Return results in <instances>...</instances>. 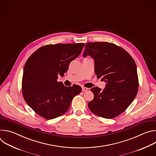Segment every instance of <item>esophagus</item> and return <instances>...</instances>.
<instances>
[{"label": "esophagus", "instance_id": "esophagus-1", "mask_svg": "<svg viewBox=\"0 0 156 156\" xmlns=\"http://www.w3.org/2000/svg\"><path fill=\"white\" fill-rule=\"evenodd\" d=\"M82 91H88V88L85 87H82Z\"/></svg>", "mask_w": 156, "mask_h": 156}]
</instances>
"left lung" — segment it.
Masks as SVG:
<instances>
[{
  "label": "left lung",
  "mask_w": 156,
  "mask_h": 156,
  "mask_svg": "<svg viewBox=\"0 0 156 156\" xmlns=\"http://www.w3.org/2000/svg\"><path fill=\"white\" fill-rule=\"evenodd\" d=\"M84 48L83 57L93 58L97 77L107 83L103 90L98 87L91 89L94 99L88 103V107L99 117L115 118L124 112L137 94L136 63L125 49L113 43L89 42Z\"/></svg>",
  "instance_id": "8db88e82"
}]
</instances>
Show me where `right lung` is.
Instances as JSON below:
<instances>
[{"label": "right lung", "instance_id": "add662e5", "mask_svg": "<svg viewBox=\"0 0 156 156\" xmlns=\"http://www.w3.org/2000/svg\"><path fill=\"white\" fill-rule=\"evenodd\" d=\"M84 43L49 44L36 50L27 60L22 78V94L34 112L47 120L67 112L73 98L81 92L78 85L58 82L70 63L81 54Z\"/></svg>", "mask_w": 156, "mask_h": 156}]
</instances>
